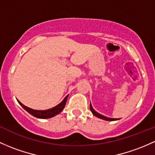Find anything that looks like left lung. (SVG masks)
<instances>
[{"instance_id":"left-lung-1","label":"left lung","mask_w":155,"mask_h":155,"mask_svg":"<svg viewBox=\"0 0 155 155\" xmlns=\"http://www.w3.org/2000/svg\"><path fill=\"white\" fill-rule=\"evenodd\" d=\"M90 108H91V112H92V113H93V115H94L95 116L98 117V118H101V119H103V120H118V119H116V118H108V117L104 116V115H101V114L98 113H97L96 111H95V110H93V107H92V105H91V103L90 104Z\"/></svg>"}]
</instances>
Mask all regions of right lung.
I'll list each match as a JSON object with an SVG mask.
<instances>
[{"mask_svg":"<svg viewBox=\"0 0 155 155\" xmlns=\"http://www.w3.org/2000/svg\"><path fill=\"white\" fill-rule=\"evenodd\" d=\"M68 97V95L64 98L63 101H62L61 103H59L58 105H57L54 107L48 109V110H33V109L28 107L25 106L24 104H23L20 101H19L18 100V103L21 105V107H23L24 110H26L28 113H30L31 115H33V116L36 117V118H52V117L55 116L57 115V114L60 113L62 111L64 106H65L66 101H67Z\"/></svg>","mask_w":155,"mask_h":155,"instance_id":"add662e5","label":"right lung"}]
</instances>
